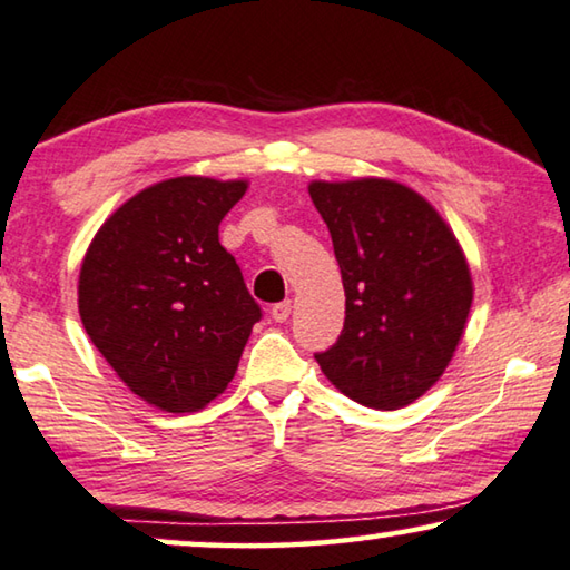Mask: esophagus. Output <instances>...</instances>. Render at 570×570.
I'll list each match as a JSON object with an SVG mask.
<instances>
[{"instance_id":"34e87169","label":"esophagus","mask_w":570,"mask_h":570,"mask_svg":"<svg viewBox=\"0 0 570 570\" xmlns=\"http://www.w3.org/2000/svg\"><path fill=\"white\" fill-rule=\"evenodd\" d=\"M291 311H293V303L291 301H283V303H275L273 311H269V315H273L275 323H285L287 318H291Z\"/></svg>"}]
</instances>
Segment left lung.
I'll return each mask as SVG.
<instances>
[{
  "mask_svg": "<svg viewBox=\"0 0 570 570\" xmlns=\"http://www.w3.org/2000/svg\"><path fill=\"white\" fill-rule=\"evenodd\" d=\"M308 194L346 293L344 331L315 362L358 405L405 407L456 352L474 297L466 257L441 214L402 183L315 180Z\"/></svg>",
  "mask_w": 570,
  "mask_h": 570,
  "instance_id": "1",
  "label": "left lung"
}]
</instances>
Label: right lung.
<instances>
[{
    "label": "right lung",
    "instance_id": "obj_1",
    "mask_svg": "<svg viewBox=\"0 0 570 570\" xmlns=\"http://www.w3.org/2000/svg\"><path fill=\"white\" fill-rule=\"evenodd\" d=\"M247 180L180 175L139 190L96 232L78 277V313L135 395L196 413L239 366L259 305L218 224Z\"/></svg>",
    "mask_w": 570,
    "mask_h": 570
}]
</instances>
